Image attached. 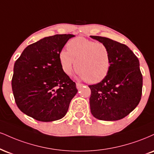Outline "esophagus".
I'll return each mask as SVG.
<instances>
[{
	"label": "esophagus",
	"instance_id": "obj_1",
	"mask_svg": "<svg viewBox=\"0 0 154 154\" xmlns=\"http://www.w3.org/2000/svg\"><path fill=\"white\" fill-rule=\"evenodd\" d=\"M76 86H77V89H80L83 86V85L81 84V83L77 82V83H76Z\"/></svg>",
	"mask_w": 154,
	"mask_h": 154
}]
</instances>
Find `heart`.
I'll return each instance as SVG.
<instances>
[{
	"mask_svg": "<svg viewBox=\"0 0 154 154\" xmlns=\"http://www.w3.org/2000/svg\"><path fill=\"white\" fill-rule=\"evenodd\" d=\"M61 50L59 61L62 71L69 75L75 66L79 79L88 82H100L107 75L111 66V54L106 44L83 37L72 38Z\"/></svg>",
	"mask_w": 154,
	"mask_h": 154,
	"instance_id": "1",
	"label": "heart"
}]
</instances>
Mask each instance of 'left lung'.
<instances>
[{
  "label": "left lung",
  "mask_w": 154,
  "mask_h": 154,
  "mask_svg": "<svg viewBox=\"0 0 154 154\" xmlns=\"http://www.w3.org/2000/svg\"><path fill=\"white\" fill-rule=\"evenodd\" d=\"M107 46L111 66L100 82L89 85L91 113L97 119L118 120L134 110L141 99L143 76L139 60L125 44L106 37L90 36Z\"/></svg>",
  "instance_id": "8db88e82"
}]
</instances>
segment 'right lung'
<instances>
[{
    "mask_svg": "<svg viewBox=\"0 0 154 154\" xmlns=\"http://www.w3.org/2000/svg\"><path fill=\"white\" fill-rule=\"evenodd\" d=\"M72 34H56L31 44L14 64L11 85L21 112L38 121L65 116L77 94L75 82L62 71L59 54Z\"/></svg>",
    "mask_w": 154,
    "mask_h": 154,
    "instance_id": "obj_1",
    "label": "right lung"
}]
</instances>
